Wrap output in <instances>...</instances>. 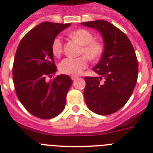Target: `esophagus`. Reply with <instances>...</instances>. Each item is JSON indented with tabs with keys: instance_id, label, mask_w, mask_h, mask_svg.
Listing matches in <instances>:
<instances>
[{
	"instance_id": "obj_1",
	"label": "esophagus",
	"mask_w": 153,
	"mask_h": 153,
	"mask_svg": "<svg viewBox=\"0 0 153 153\" xmlns=\"http://www.w3.org/2000/svg\"><path fill=\"white\" fill-rule=\"evenodd\" d=\"M71 79L73 80V81H75V80L78 79V77H77V76H71Z\"/></svg>"
}]
</instances>
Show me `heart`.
Returning <instances> with one entry per match:
<instances>
[{
  "instance_id": "heart-1",
  "label": "heart",
  "mask_w": 153,
  "mask_h": 153,
  "mask_svg": "<svg viewBox=\"0 0 153 153\" xmlns=\"http://www.w3.org/2000/svg\"><path fill=\"white\" fill-rule=\"evenodd\" d=\"M70 37L78 41L82 48L80 53L85 56L78 58H65L59 64V70L62 73L70 75H78L87 68L88 59H96L101 56L104 50L102 43L94 40V36L88 30L78 29L69 34ZM63 51V43L60 37H56L52 43V52L56 57L61 56Z\"/></svg>"
}]
</instances>
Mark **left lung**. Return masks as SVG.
Wrapping results in <instances>:
<instances>
[{"label":"left lung","instance_id":"left-lung-1","mask_svg":"<svg viewBox=\"0 0 153 153\" xmlns=\"http://www.w3.org/2000/svg\"><path fill=\"white\" fill-rule=\"evenodd\" d=\"M82 24L98 30L104 42L102 57L93 68L101 77H85V102L94 113L109 115L123 107L133 94L138 78L137 56L127 36L109 22Z\"/></svg>","mask_w":153,"mask_h":153}]
</instances>
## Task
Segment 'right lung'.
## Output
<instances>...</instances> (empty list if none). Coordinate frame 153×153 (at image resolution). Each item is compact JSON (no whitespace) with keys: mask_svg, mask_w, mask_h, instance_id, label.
<instances>
[{"mask_svg":"<svg viewBox=\"0 0 153 153\" xmlns=\"http://www.w3.org/2000/svg\"><path fill=\"white\" fill-rule=\"evenodd\" d=\"M71 23L44 22L29 31L19 43L13 65V81L17 97L33 116L51 119L61 114L72 84L68 75H58L52 52L53 39Z\"/></svg>","mask_w":153,"mask_h":153,"instance_id":"add662e5","label":"right lung"}]
</instances>
